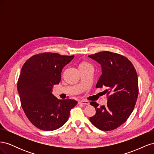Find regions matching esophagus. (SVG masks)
<instances>
[{
  "label": "esophagus",
  "instance_id": "1",
  "mask_svg": "<svg viewBox=\"0 0 154 154\" xmlns=\"http://www.w3.org/2000/svg\"><path fill=\"white\" fill-rule=\"evenodd\" d=\"M78 103L79 104H83V105H87L89 104V102H88L87 100H81V101H80L78 102Z\"/></svg>",
  "mask_w": 154,
  "mask_h": 154
}]
</instances>
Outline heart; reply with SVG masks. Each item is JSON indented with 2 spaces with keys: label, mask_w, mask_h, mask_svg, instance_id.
<instances>
[{
  "label": "heart",
  "mask_w": 154,
  "mask_h": 154,
  "mask_svg": "<svg viewBox=\"0 0 154 154\" xmlns=\"http://www.w3.org/2000/svg\"><path fill=\"white\" fill-rule=\"evenodd\" d=\"M89 68H92V66H91V64L88 63L86 61H82L80 63V65H79V69H80V71H82V70Z\"/></svg>",
  "instance_id": "heart-1"
}]
</instances>
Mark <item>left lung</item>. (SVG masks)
<instances>
[{"label":"left lung","instance_id":"1","mask_svg":"<svg viewBox=\"0 0 154 154\" xmlns=\"http://www.w3.org/2000/svg\"><path fill=\"white\" fill-rule=\"evenodd\" d=\"M101 66L102 74L96 87H103L106 105L99 106L91 101L96 114L89 118L92 124L103 131L112 130L123 124L131 114L138 96V78L130 60L118 53L102 51L88 56Z\"/></svg>","mask_w":154,"mask_h":154}]
</instances>
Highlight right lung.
Masks as SVG:
<instances>
[{
    "instance_id": "1",
    "label": "right lung",
    "mask_w": 154,
    "mask_h": 154,
    "mask_svg": "<svg viewBox=\"0 0 154 154\" xmlns=\"http://www.w3.org/2000/svg\"><path fill=\"white\" fill-rule=\"evenodd\" d=\"M74 56L43 53L29 58L22 66L17 83L21 106L36 128L51 131L61 127L78 102L58 100L52 94L54 85L61 80L63 68Z\"/></svg>"
}]
</instances>
